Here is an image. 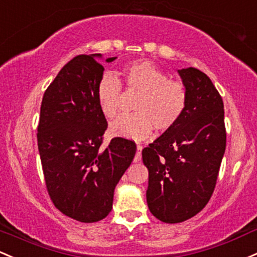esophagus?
<instances>
[{
	"instance_id": "obj_1",
	"label": "esophagus",
	"mask_w": 257,
	"mask_h": 257,
	"mask_svg": "<svg viewBox=\"0 0 257 257\" xmlns=\"http://www.w3.org/2000/svg\"><path fill=\"white\" fill-rule=\"evenodd\" d=\"M142 150H143V146L140 145V144H138V145H137V155H135V157H134V162H139V161L142 160Z\"/></svg>"
}]
</instances>
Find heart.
<instances>
[{
	"instance_id": "1",
	"label": "heart",
	"mask_w": 257,
	"mask_h": 257,
	"mask_svg": "<svg viewBox=\"0 0 257 257\" xmlns=\"http://www.w3.org/2000/svg\"><path fill=\"white\" fill-rule=\"evenodd\" d=\"M122 78L126 89L140 92L134 114H122L109 124L113 137L142 140L148 138L154 126L160 132L170 131L184 114L188 102L187 87L180 80L168 79L163 70L152 62L138 60L125 64ZM120 83L105 73L96 85L98 108L107 119L119 111Z\"/></svg>"
}]
</instances>
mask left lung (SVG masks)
Instances as JSON below:
<instances>
[{"label": "left lung", "instance_id": "left-lung-1", "mask_svg": "<svg viewBox=\"0 0 257 257\" xmlns=\"http://www.w3.org/2000/svg\"><path fill=\"white\" fill-rule=\"evenodd\" d=\"M178 74L188 91L184 114L143 150L149 170V210L166 223L187 221L206 206L225 151L219 92L201 70L189 67Z\"/></svg>", "mask_w": 257, "mask_h": 257}]
</instances>
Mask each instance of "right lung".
I'll use <instances>...</instances> for the list:
<instances>
[{
  "label": "right lung",
  "mask_w": 257,
  "mask_h": 257,
  "mask_svg": "<svg viewBox=\"0 0 257 257\" xmlns=\"http://www.w3.org/2000/svg\"><path fill=\"white\" fill-rule=\"evenodd\" d=\"M97 58L101 53L77 56L60 70L42 97L38 126L51 200L63 215L84 223L111 212L115 185L137 152L135 143L123 138L101 145L107 120L98 108L96 85L105 68Z\"/></svg>",
  "instance_id": "right-lung-1"
}]
</instances>
